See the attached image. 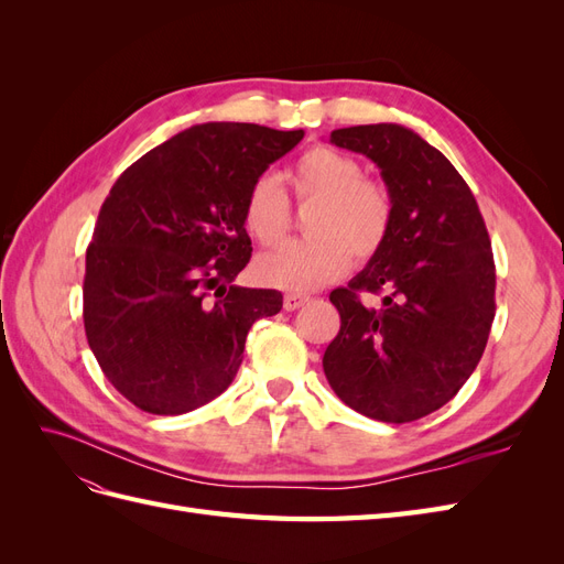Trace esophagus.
Listing matches in <instances>:
<instances>
[{
	"label": "esophagus",
	"mask_w": 564,
	"mask_h": 564,
	"mask_svg": "<svg viewBox=\"0 0 564 564\" xmlns=\"http://www.w3.org/2000/svg\"><path fill=\"white\" fill-rule=\"evenodd\" d=\"M311 301V296H305V294H286L284 296V308L286 311H296V308H301L303 303H308Z\"/></svg>",
	"instance_id": "1"
}]
</instances>
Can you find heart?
<instances>
[{
	"label": "heart",
	"mask_w": 564,
	"mask_h": 564,
	"mask_svg": "<svg viewBox=\"0 0 564 564\" xmlns=\"http://www.w3.org/2000/svg\"><path fill=\"white\" fill-rule=\"evenodd\" d=\"M284 181L301 204H313L305 218L308 240L259 256L256 280L286 292H308L338 280L352 259L367 263L383 249L395 214L392 195L381 181L362 176L355 158L315 145L286 169ZM242 224L263 247L278 245L286 235L289 202L275 181L261 176L251 183Z\"/></svg>",
	"instance_id": "obj_1"
}]
</instances>
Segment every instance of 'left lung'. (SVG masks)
Returning <instances> with one entry per match:
<instances>
[{
  "label": "left lung",
  "mask_w": 564,
  "mask_h": 564,
  "mask_svg": "<svg viewBox=\"0 0 564 564\" xmlns=\"http://www.w3.org/2000/svg\"><path fill=\"white\" fill-rule=\"evenodd\" d=\"M329 141L381 169L395 214L383 249L329 294L340 329L322 367L355 412L416 421L447 404L485 352L497 311L485 220L452 162L412 129L362 124ZM362 293H381L380 308Z\"/></svg>",
  "instance_id": "8db88e82"
}]
</instances>
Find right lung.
Returning <instances> with one entry per match:
<instances>
[{
  "label": "right lung",
  "mask_w": 564,
  "mask_h": 564,
  "mask_svg": "<svg viewBox=\"0 0 564 564\" xmlns=\"http://www.w3.org/2000/svg\"><path fill=\"white\" fill-rule=\"evenodd\" d=\"M303 129L207 122L133 162L100 207L84 275V329L106 379L148 414L212 402L282 294L232 280L251 259L247 191Z\"/></svg>",
  "instance_id": "add662e5"
}]
</instances>
